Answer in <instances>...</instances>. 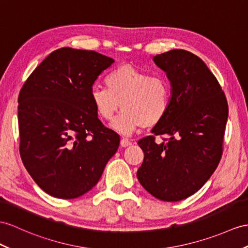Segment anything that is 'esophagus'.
I'll list each match as a JSON object with an SVG mask.
<instances>
[{"label":"esophagus","instance_id":"1","mask_svg":"<svg viewBox=\"0 0 248 248\" xmlns=\"http://www.w3.org/2000/svg\"><path fill=\"white\" fill-rule=\"evenodd\" d=\"M120 144H121V146H122V147H127V146H129V145L131 144V142L128 140V139L123 138V139H121Z\"/></svg>","mask_w":248,"mask_h":248}]
</instances>
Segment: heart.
Segmentation results:
<instances>
[{
	"instance_id": "obj_1",
	"label": "heart",
	"mask_w": 248,
	"mask_h": 248,
	"mask_svg": "<svg viewBox=\"0 0 248 248\" xmlns=\"http://www.w3.org/2000/svg\"><path fill=\"white\" fill-rule=\"evenodd\" d=\"M105 85L106 88L90 89V102L98 116L105 121H111L122 107L112 127L123 135H130L140 127H154L170 108L172 87L164 76L150 75L125 64L108 72Z\"/></svg>"
}]
</instances>
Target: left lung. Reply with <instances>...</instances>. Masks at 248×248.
<instances>
[{
  "label": "left lung",
  "mask_w": 248,
  "mask_h": 248,
  "mask_svg": "<svg viewBox=\"0 0 248 248\" xmlns=\"http://www.w3.org/2000/svg\"><path fill=\"white\" fill-rule=\"evenodd\" d=\"M172 87L170 108L138 141L144 160L137 171L150 195L167 202L184 200L207 182L223 153L228 104L224 92L202 60L183 49L154 57ZM155 135H170L158 144Z\"/></svg>",
  "instance_id": "obj_1"
}]
</instances>
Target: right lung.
Segmentation results:
<instances>
[{
	"instance_id": "add662e5",
	"label": "right lung",
	"mask_w": 248,
	"mask_h": 248,
	"mask_svg": "<svg viewBox=\"0 0 248 248\" xmlns=\"http://www.w3.org/2000/svg\"><path fill=\"white\" fill-rule=\"evenodd\" d=\"M113 62L93 50L63 47L21 88V159L46 194L59 199L86 194L117 153L120 136L102 124L89 99L96 78Z\"/></svg>"
}]
</instances>
